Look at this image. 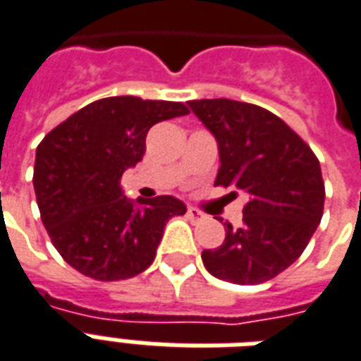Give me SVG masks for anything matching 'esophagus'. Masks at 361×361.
Returning a JSON list of instances; mask_svg holds the SVG:
<instances>
[{
	"label": "esophagus",
	"mask_w": 361,
	"mask_h": 361,
	"mask_svg": "<svg viewBox=\"0 0 361 361\" xmlns=\"http://www.w3.org/2000/svg\"><path fill=\"white\" fill-rule=\"evenodd\" d=\"M186 216H188L190 221H200V219H203V213L200 209H196V207H188Z\"/></svg>",
	"instance_id": "1"
}]
</instances>
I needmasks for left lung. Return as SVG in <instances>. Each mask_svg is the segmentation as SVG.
Listing matches in <instances>:
<instances>
[{"instance_id":"1","label":"left lung","mask_w":361,"mask_h":361,"mask_svg":"<svg viewBox=\"0 0 361 361\" xmlns=\"http://www.w3.org/2000/svg\"><path fill=\"white\" fill-rule=\"evenodd\" d=\"M188 106L219 145L216 186H235L249 196L242 226L226 222L224 242L203 251V264L230 283L272 280L299 259L322 221L318 158L267 108L228 99L190 100Z\"/></svg>"}]
</instances>
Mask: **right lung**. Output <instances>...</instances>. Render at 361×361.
I'll use <instances>...</instances> for the list:
<instances>
[{"instance_id":"obj_1","label":"right lung","mask_w":361,"mask_h":361,"mask_svg":"<svg viewBox=\"0 0 361 361\" xmlns=\"http://www.w3.org/2000/svg\"><path fill=\"white\" fill-rule=\"evenodd\" d=\"M188 112L183 102L108 97L45 135L34 190L43 226L70 267L99 281L127 280L150 267L165 224L186 205L173 196L131 202L119 180L145 156L152 126Z\"/></svg>"}]
</instances>
